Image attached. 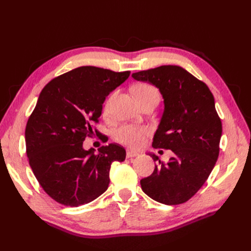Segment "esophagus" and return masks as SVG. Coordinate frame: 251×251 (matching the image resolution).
Masks as SVG:
<instances>
[{
    "label": "esophagus",
    "instance_id": "esophagus-1",
    "mask_svg": "<svg viewBox=\"0 0 251 251\" xmlns=\"http://www.w3.org/2000/svg\"><path fill=\"white\" fill-rule=\"evenodd\" d=\"M139 153L138 151H131V150H127L126 151V158H132L135 156H138Z\"/></svg>",
    "mask_w": 251,
    "mask_h": 251
}]
</instances>
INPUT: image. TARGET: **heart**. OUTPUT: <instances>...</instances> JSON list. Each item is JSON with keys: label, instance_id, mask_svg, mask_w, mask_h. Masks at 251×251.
<instances>
[{"label": "heart", "instance_id": "heart-1", "mask_svg": "<svg viewBox=\"0 0 251 251\" xmlns=\"http://www.w3.org/2000/svg\"><path fill=\"white\" fill-rule=\"evenodd\" d=\"M157 93V90L149 85V83H139L134 88V95L138 100L147 97L151 94ZM110 100H107L104 104V112L109 111ZM150 130L146 126H137V125H123L114 132V139L118 143L130 148H139L141 147L144 139L148 136Z\"/></svg>", "mask_w": 251, "mask_h": 251}]
</instances>
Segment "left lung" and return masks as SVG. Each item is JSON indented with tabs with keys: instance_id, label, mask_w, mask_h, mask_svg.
Here are the masks:
<instances>
[{
	"instance_id": "1",
	"label": "left lung",
	"mask_w": 251,
	"mask_h": 251,
	"mask_svg": "<svg viewBox=\"0 0 251 251\" xmlns=\"http://www.w3.org/2000/svg\"><path fill=\"white\" fill-rule=\"evenodd\" d=\"M136 80L159 88L164 112L153 139V148L172 150L174 156L140 180L150 198L166 205L188 201L207 180L217 162L222 123L209 88L179 66H160L132 74Z\"/></svg>"
}]
</instances>
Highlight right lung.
I'll return each instance as SVG.
<instances>
[{
	"instance_id": "right-lung-1",
	"label": "right lung",
	"mask_w": 251,
	"mask_h": 251,
	"mask_svg": "<svg viewBox=\"0 0 251 251\" xmlns=\"http://www.w3.org/2000/svg\"><path fill=\"white\" fill-rule=\"evenodd\" d=\"M83 66L53 78L44 87L26 130V153L39 183L53 200L77 207L98 198L110 183L114 161H124L119 144L83 150L86 137L100 133L102 103L110 92L130 76Z\"/></svg>"
}]
</instances>
